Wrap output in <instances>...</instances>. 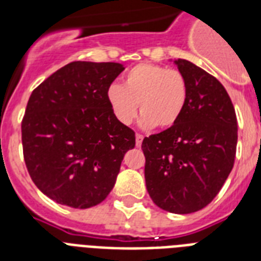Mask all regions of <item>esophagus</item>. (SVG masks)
Wrapping results in <instances>:
<instances>
[{
    "mask_svg": "<svg viewBox=\"0 0 261 261\" xmlns=\"http://www.w3.org/2000/svg\"><path fill=\"white\" fill-rule=\"evenodd\" d=\"M142 141H143V135H141V134L135 135V145H137V146L141 147V145H142Z\"/></svg>",
    "mask_w": 261,
    "mask_h": 261,
    "instance_id": "obj_1",
    "label": "esophagus"
}]
</instances>
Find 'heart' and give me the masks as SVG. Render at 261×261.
Wrapping results in <instances>:
<instances>
[{"label": "heart", "instance_id": "b5f03b06", "mask_svg": "<svg viewBox=\"0 0 261 261\" xmlns=\"http://www.w3.org/2000/svg\"><path fill=\"white\" fill-rule=\"evenodd\" d=\"M188 101V83L181 71L155 63H139L112 84L107 102L118 122L131 124L141 108V124L146 128H171L180 120Z\"/></svg>", "mask_w": 261, "mask_h": 261}]
</instances>
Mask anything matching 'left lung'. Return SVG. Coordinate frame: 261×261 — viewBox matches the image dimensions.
<instances>
[{
	"instance_id": "1",
	"label": "left lung",
	"mask_w": 261,
	"mask_h": 261,
	"mask_svg": "<svg viewBox=\"0 0 261 261\" xmlns=\"http://www.w3.org/2000/svg\"><path fill=\"white\" fill-rule=\"evenodd\" d=\"M188 83V101L173 127L145 137V180L165 211L190 214L206 207L226 181L236 159L237 118L214 75L186 59L174 61Z\"/></svg>"
}]
</instances>
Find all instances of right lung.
Listing matches in <instances>:
<instances>
[{
    "label": "right lung",
    "mask_w": 261,
    "mask_h": 261,
    "mask_svg": "<svg viewBox=\"0 0 261 261\" xmlns=\"http://www.w3.org/2000/svg\"><path fill=\"white\" fill-rule=\"evenodd\" d=\"M123 70L120 63L75 61L31 94L21 122L24 161L35 186L59 204L101 203L135 146V133L107 102V89Z\"/></svg>",
    "instance_id": "add662e5"
}]
</instances>
